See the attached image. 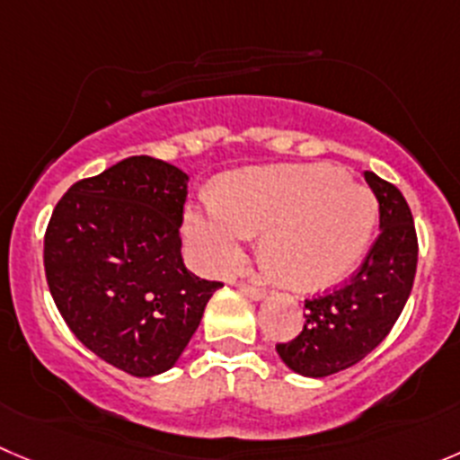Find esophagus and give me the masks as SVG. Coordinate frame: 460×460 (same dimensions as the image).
<instances>
[{"label": "esophagus", "mask_w": 460, "mask_h": 460, "mask_svg": "<svg viewBox=\"0 0 460 460\" xmlns=\"http://www.w3.org/2000/svg\"><path fill=\"white\" fill-rule=\"evenodd\" d=\"M237 287H239V291H242V293H246V296H251L252 300H260V298H264V296H266V291H264V288H261V287H255V284L239 282Z\"/></svg>", "instance_id": "1"}]
</instances>
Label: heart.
<instances>
[{
	"instance_id": "obj_1",
	"label": "heart",
	"mask_w": 460,
	"mask_h": 460,
	"mask_svg": "<svg viewBox=\"0 0 460 460\" xmlns=\"http://www.w3.org/2000/svg\"><path fill=\"white\" fill-rule=\"evenodd\" d=\"M373 194L327 164H287L230 173L221 194L187 214V234L209 269L239 264L252 233L284 284L316 291L343 279L370 242Z\"/></svg>"
}]
</instances>
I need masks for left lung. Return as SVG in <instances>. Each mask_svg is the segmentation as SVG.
Instances as JSON below:
<instances>
[{
	"instance_id": "left-lung-1",
	"label": "left lung",
	"mask_w": 460,
	"mask_h": 460,
	"mask_svg": "<svg viewBox=\"0 0 460 460\" xmlns=\"http://www.w3.org/2000/svg\"><path fill=\"white\" fill-rule=\"evenodd\" d=\"M379 203V234L352 278L305 300V325L275 345L305 377H327L358 364L388 336L404 309L418 269V234L409 203L393 182L364 173Z\"/></svg>"
}]
</instances>
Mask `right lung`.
Returning <instances> with one entry per match:
<instances>
[{
	"label": "right lung",
	"mask_w": 460,
	"mask_h": 460,
	"mask_svg": "<svg viewBox=\"0 0 460 460\" xmlns=\"http://www.w3.org/2000/svg\"><path fill=\"white\" fill-rule=\"evenodd\" d=\"M185 172L148 155L74 182L45 233V275L87 349L135 377L172 368L223 282L182 261Z\"/></svg>",
	"instance_id": "right-lung-1"
}]
</instances>
